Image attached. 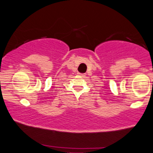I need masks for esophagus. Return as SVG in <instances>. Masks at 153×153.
<instances>
[{
  "mask_svg": "<svg viewBox=\"0 0 153 153\" xmlns=\"http://www.w3.org/2000/svg\"><path fill=\"white\" fill-rule=\"evenodd\" d=\"M79 74L80 76H85V75L84 74H80V73H79Z\"/></svg>",
  "mask_w": 153,
  "mask_h": 153,
  "instance_id": "34e87169",
  "label": "esophagus"
}]
</instances>
